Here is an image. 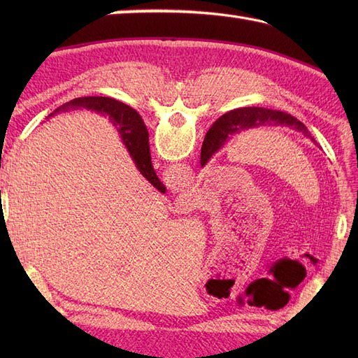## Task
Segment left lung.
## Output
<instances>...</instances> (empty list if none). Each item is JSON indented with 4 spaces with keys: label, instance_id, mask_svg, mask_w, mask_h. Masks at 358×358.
<instances>
[{
    "label": "left lung",
    "instance_id": "left-lung-1",
    "mask_svg": "<svg viewBox=\"0 0 358 358\" xmlns=\"http://www.w3.org/2000/svg\"><path fill=\"white\" fill-rule=\"evenodd\" d=\"M135 117L138 113L135 112ZM266 124H275V126H287L294 129V131L301 132L305 136H310L308 127L301 123L300 120L292 117L291 113L281 112V110H272V109H263V108H241L224 113L220 117L206 136H209V146L206 148L203 143L201 148V164L208 163V159L212 157L214 152H217L223 144L231 138L234 134L245 132L248 129L260 127ZM206 140V138H204ZM310 140H314L310 136ZM315 141V140H314Z\"/></svg>",
    "mask_w": 358,
    "mask_h": 358
}]
</instances>
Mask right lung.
Masks as SVG:
<instances>
[{
  "instance_id": "right-lung-1",
  "label": "right lung",
  "mask_w": 358,
  "mask_h": 358,
  "mask_svg": "<svg viewBox=\"0 0 358 358\" xmlns=\"http://www.w3.org/2000/svg\"><path fill=\"white\" fill-rule=\"evenodd\" d=\"M69 109H87L109 115V118L113 121V124L118 126L121 138H123L129 154H131L132 159L135 162V166L138 167L140 173L157 189V191H166L164 185L158 180L154 167H152L150 163L148 129L144 126L140 117H135V110L132 108H129L124 103L108 96H83L75 98V100L59 106L58 109L53 110V113L67 112ZM53 113H50L49 117H52Z\"/></svg>"
}]
</instances>
